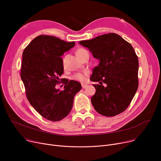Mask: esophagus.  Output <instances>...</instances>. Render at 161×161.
I'll return each instance as SVG.
<instances>
[{
	"instance_id": "esophagus-1",
	"label": "esophagus",
	"mask_w": 161,
	"mask_h": 161,
	"mask_svg": "<svg viewBox=\"0 0 161 161\" xmlns=\"http://www.w3.org/2000/svg\"><path fill=\"white\" fill-rule=\"evenodd\" d=\"M86 87H87V85H86V84H82V85H81V87H82V89H85Z\"/></svg>"
}]
</instances>
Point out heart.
<instances>
[{
  "mask_svg": "<svg viewBox=\"0 0 161 161\" xmlns=\"http://www.w3.org/2000/svg\"><path fill=\"white\" fill-rule=\"evenodd\" d=\"M87 51L83 49V48H80L77 50V52H76V55L78 57L81 55L83 53H85ZM86 74H81V73H78V74H74L72 77V79L74 80H76V81H78L80 82H85L86 81Z\"/></svg>",
  "mask_w": 161,
  "mask_h": 161,
  "instance_id": "b5f03b06",
  "label": "heart"
}]
</instances>
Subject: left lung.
Listing matches in <instances>:
<instances>
[{"label": "left lung", "mask_w": 161, "mask_h": 161, "mask_svg": "<svg viewBox=\"0 0 161 161\" xmlns=\"http://www.w3.org/2000/svg\"><path fill=\"white\" fill-rule=\"evenodd\" d=\"M79 43L100 61L90 79L99 83L93 85L96 92L91 99L95 109L106 117L123 112L138 87V58L133 47L112 32Z\"/></svg>", "instance_id": "1"}]
</instances>
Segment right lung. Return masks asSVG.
<instances>
[{"mask_svg": "<svg viewBox=\"0 0 161 161\" xmlns=\"http://www.w3.org/2000/svg\"><path fill=\"white\" fill-rule=\"evenodd\" d=\"M75 46L55 36L40 35L25 48L21 69L26 97L31 106L42 117L52 121H60L71 111L75 95L81 84L65 80L64 90L55 86L61 83L64 67L61 57Z\"/></svg>", "mask_w": 161, "mask_h": 161, "instance_id": "obj_1", "label": "right lung"}]
</instances>
